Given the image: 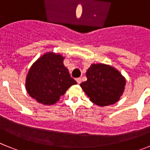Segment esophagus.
I'll use <instances>...</instances> for the list:
<instances>
[{
    "instance_id": "esophagus-1",
    "label": "esophagus",
    "mask_w": 150,
    "mask_h": 150,
    "mask_svg": "<svg viewBox=\"0 0 150 150\" xmlns=\"http://www.w3.org/2000/svg\"><path fill=\"white\" fill-rule=\"evenodd\" d=\"M76 83H78V84H80V83H81V81H82L81 78H76Z\"/></svg>"
}]
</instances>
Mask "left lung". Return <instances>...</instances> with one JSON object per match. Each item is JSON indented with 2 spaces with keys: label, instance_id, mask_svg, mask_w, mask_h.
<instances>
[{
  "label": "left lung",
  "instance_id": "obj_1",
  "mask_svg": "<svg viewBox=\"0 0 150 150\" xmlns=\"http://www.w3.org/2000/svg\"><path fill=\"white\" fill-rule=\"evenodd\" d=\"M86 76L87 80L80 86L89 100L99 107L114 104L124 92L126 79L110 64H91Z\"/></svg>",
  "mask_w": 150,
  "mask_h": 150
}]
</instances>
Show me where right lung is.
Returning <instances> with one entry per match:
<instances>
[{"label": "right lung", "instance_id": "right-lung-1", "mask_svg": "<svg viewBox=\"0 0 150 150\" xmlns=\"http://www.w3.org/2000/svg\"><path fill=\"white\" fill-rule=\"evenodd\" d=\"M60 53L47 52L34 62L28 72L25 88L38 103L50 106L60 100L76 82L71 77Z\"/></svg>", "mask_w": 150, "mask_h": 150}]
</instances>
